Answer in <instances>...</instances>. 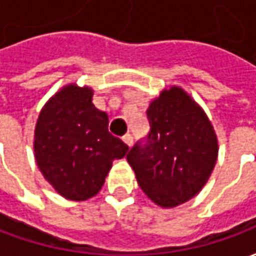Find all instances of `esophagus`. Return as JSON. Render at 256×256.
<instances>
[{"mask_svg":"<svg viewBox=\"0 0 256 256\" xmlns=\"http://www.w3.org/2000/svg\"><path fill=\"white\" fill-rule=\"evenodd\" d=\"M122 140H123V142L128 145V146H132V145H133V136H132L130 133L124 134V136L122 137Z\"/></svg>","mask_w":256,"mask_h":256,"instance_id":"esophagus-1","label":"esophagus"}]
</instances>
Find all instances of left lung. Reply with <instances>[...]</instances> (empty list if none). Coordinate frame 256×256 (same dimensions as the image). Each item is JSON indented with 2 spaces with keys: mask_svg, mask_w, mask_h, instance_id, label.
Returning <instances> with one entry per match:
<instances>
[{
  "mask_svg": "<svg viewBox=\"0 0 256 256\" xmlns=\"http://www.w3.org/2000/svg\"><path fill=\"white\" fill-rule=\"evenodd\" d=\"M150 133L128 154L140 188L160 207L198 194L218 156L208 118L182 89L163 90L146 110Z\"/></svg>",
  "mask_w": 256,
  "mask_h": 256,
  "instance_id": "1",
  "label": "left lung"
}]
</instances>
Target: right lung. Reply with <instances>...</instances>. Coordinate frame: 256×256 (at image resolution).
Segmentation results:
<instances>
[{"instance_id":"1","label":"right lung","mask_w":256,"mask_h":256,"mask_svg":"<svg viewBox=\"0 0 256 256\" xmlns=\"http://www.w3.org/2000/svg\"><path fill=\"white\" fill-rule=\"evenodd\" d=\"M93 90L68 84L48 101L34 140L36 164L63 198L88 200L104 185L112 162L128 146L108 132V115L93 102Z\"/></svg>"}]
</instances>
